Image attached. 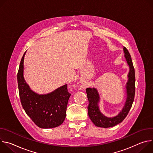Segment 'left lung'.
Here are the masks:
<instances>
[{
    "label": "left lung",
    "mask_w": 153,
    "mask_h": 153,
    "mask_svg": "<svg viewBox=\"0 0 153 153\" xmlns=\"http://www.w3.org/2000/svg\"><path fill=\"white\" fill-rule=\"evenodd\" d=\"M123 48L125 59L129 67V72L128 74V82L126 83L127 99L122 111L116 117L111 118L105 117L99 110L98 106L99 96L97 90L94 88L86 89L87 97L89 102L88 106V114L93 123L98 127H112L122 122L128 115L134 99L136 82L134 68L129 51L125 47H123Z\"/></svg>",
    "instance_id": "obj_1"
}]
</instances>
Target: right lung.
Returning a JSON list of instances; mask_svg holds the SVG:
<instances>
[{
	"label": "right lung",
	"instance_id": "1",
	"mask_svg": "<svg viewBox=\"0 0 153 153\" xmlns=\"http://www.w3.org/2000/svg\"><path fill=\"white\" fill-rule=\"evenodd\" d=\"M22 57L17 73L20 102L27 114L39 128H50L60 125L66 117L67 106L71 94L65 85L53 92L39 95L30 88L24 80V59Z\"/></svg>",
	"mask_w": 153,
	"mask_h": 153
}]
</instances>
